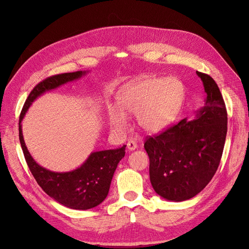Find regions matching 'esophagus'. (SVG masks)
<instances>
[{
	"instance_id": "obj_1",
	"label": "esophagus",
	"mask_w": 249,
	"mask_h": 249,
	"mask_svg": "<svg viewBox=\"0 0 249 249\" xmlns=\"http://www.w3.org/2000/svg\"><path fill=\"white\" fill-rule=\"evenodd\" d=\"M127 148H128V150H130V151L135 150V149L137 148V143H136V141H134V140H129V141L127 142Z\"/></svg>"
}]
</instances>
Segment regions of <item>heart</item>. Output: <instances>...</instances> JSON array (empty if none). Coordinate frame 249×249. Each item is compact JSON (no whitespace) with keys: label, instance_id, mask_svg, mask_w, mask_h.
<instances>
[{"label":"heart","instance_id":"1","mask_svg":"<svg viewBox=\"0 0 249 249\" xmlns=\"http://www.w3.org/2000/svg\"><path fill=\"white\" fill-rule=\"evenodd\" d=\"M185 95L184 84L176 77L145 78L121 91L118 96L120 110H109V124L123 132L127 128L126 116H136L142 131L159 133L176 120Z\"/></svg>","mask_w":249,"mask_h":249}]
</instances>
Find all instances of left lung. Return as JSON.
Here are the masks:
<instances>
[{"label": "left lung", "mask_w": 249, "mask_h": 249, "mask_svg": "<svg viewBox=\"0 0 249 249\" xmlns=\"http://www.w3.org/2000/svg\"><path fill=\"white\" fill-rule=\"evenodd\" d=\"M197 74L207 98L195 119H182L144 143L152 188L168 201L181 202L198 195L214 177L223 153L227 133L224 100L210 75Z\"/></svg>", "instance_id": "1"}]
</instances>
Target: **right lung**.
Returning a JSON list of instances; mask_svg holds the SVG:
<instances>
[{
	"instance_id": "right-lung-1",
	"label": "right lung",
	"mask_w": 249,
	"mask_h": 249,
	"mask_svg": "<svg viewBox=\"0 0 249 249\" xmlns=\"http://www.w3.org/2000/svg\"><path fill=\"white\" fill-rule=\"evenodd\" d=\"M89 71L56 74L39 83L26 100L19 119V139L31 174L41 189L57 203L74 210H88L100 205L108 196L118 163L124 158L125 147L91 152L87 160L71 172L56 173L39 165L26 147L22 133V120L32 103L45 91L78 80Z\"/></svg>"
}]
</instances>
